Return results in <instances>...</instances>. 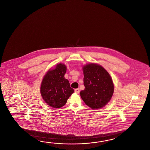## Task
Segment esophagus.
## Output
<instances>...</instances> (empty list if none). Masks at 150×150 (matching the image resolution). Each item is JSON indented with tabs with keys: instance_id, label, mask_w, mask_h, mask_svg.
Masks as SVG:
<instances>
[{
	"instance_id": "34e87169",
	"label": "esophagus",
	"mask_w": 150,
	"mask_h": 150,
	"mask_svg": "<svg viewBox=\"0 0 150 150\" xmlns=\"http://www.w3.org/2000/svg\"><path fill=\"white\" fill-rule=\"evenodd\" d=\"M75 92L76 93H80V89L77 88V89H75Z\"/></svg>"
}]
</instances>
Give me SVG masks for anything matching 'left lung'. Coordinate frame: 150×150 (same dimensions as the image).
I'll use <instances>...</instances> for the list:
<instances>
[{
  "label": "left lung",
  "instance_id": "1",
  "mask_svg": "<svg viewBox=\"0 0 150 150\" xmlns=\"http://www.w3.org/2000/svg\"><path fill=\"white\" fill-rule=\"evenodd\" d=\"M85 89L80 96L92 109H100L110 102L114 92V84L109 73L97 63H89L82 67Z\"/></svg>",
  "mask_w": 150,
  "mask_h": 150
}]
</instances>
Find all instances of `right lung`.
<instances>
[{"instance_id": "right-lung-1", "label": "right lung", "mask_w": 150, "mask_h": 150, "mask_svg": "<svg viewBox=\"0 0 150 150\" xmlns=\"http://www.w3.org/2000/svg\"><path fill=\"white\" fill-rule=\"evenodd\" d=\"M67 67L64 63H57L44 75L41 83L40 93L47 104L54 109L63 107L67 100L74 93L69 81L64 75Z\"/></svg>"}]
</instances>
